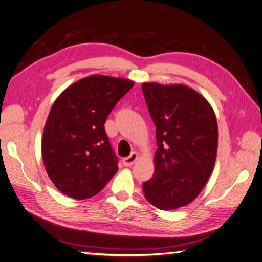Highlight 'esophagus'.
Segmentation results:
<instances>
[{
  "label": "esophagus",
  "mask_w": 262,
  "mask_h": 262,
  "mask_svg": "<svg viewBox=\"0 0 262 262\" xmlns=\"http://www.w3.org/2000/svg\"><path fill=\"white\" fill-rule=\"evenodd\" d=\"M138 157L139 156H138L137 152H132L129 157H126V158H124L123 160H122V162H123V165L125 167H130V166H132L137 161Z\"/></svg>",
  "instance_id": "34e87169"
}]
</instances>
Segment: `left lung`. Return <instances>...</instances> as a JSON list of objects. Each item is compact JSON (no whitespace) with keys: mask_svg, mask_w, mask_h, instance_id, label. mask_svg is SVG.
Masks as SVG:
<instances>
[{"mask_svg":"<svg viewBox=\"0 0 262 262\" xmlns=\"http://www.w3.org/2000/svg\"><path fill=\"white\" fill-rule=\"evenodd\" d=\"M142 92L158 146L155 173L143 183V194L160 210H175L193 202L211 176L216 116L204 97L185 85L144 83Z\"/></svg>","mask_w":262,"mask_h":262,"instance_id":"8db88e82","label":"left lung"}]
</instances>
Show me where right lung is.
<instances>
[{
  "label": "right lung",
  "mask_w": 262,
  "mask_h": 262,
  "mask_svg": "<svg viewBox=\"0 0 262 262\" xmlns=\"http://www.w3.org/2000/svg\"><path fill=\"white\" fill-rule=\"evenodd\" d=\"M133 85L125 78L92 75L69 86L52 104L41 151L48 176L62 194L90 199L118 171L104 123Z\"/></svg>",
  "instance_id": "right-lung-1"
}]
</instances>
